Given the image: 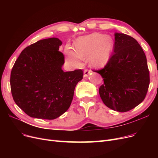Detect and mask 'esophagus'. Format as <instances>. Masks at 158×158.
Wrapping results in <instances>:
<instances>
[{
	"label": "esophagus",
	"instance_id": "esophagus-1",
	"mask_svg": "<svg viewBox=\"0 0 158 158\" xmlns=\"http://www.w3.org/2000/svg\"><path fill=\"white\" fill-rule=\"evenodd\" d=\"M91 73V71L89 70H85L84 71V77L86 78L89 76V74Z\"/></svg>",
	"mask_w": 158,
	"mask_h": 158
}]
</instances>
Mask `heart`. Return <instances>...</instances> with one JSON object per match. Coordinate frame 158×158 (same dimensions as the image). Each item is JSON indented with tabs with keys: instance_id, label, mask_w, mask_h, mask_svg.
Returning a JSON list of instances; mask_svg holds the SVG:
<instances>
[{
	"instance_id": "heart-1",
	"label": "heart",
	"mask_w": 158,
	"mask_h": 158,
	"mask_svg": "<svg viewBox=\"0 0 158 158\" xmlns=\"http://www.w3.org/2000/svg\"><path fill=\"white\" fill-rule=\"evenodd\" d=\"M113 49V40L108 35L92 33L78 37L75 49L66 47L64 53L69 63L74 66H80L81 60L88 56L89 64L95 68L106 65L110 59Z\"/></svg>"
}]
</instances>
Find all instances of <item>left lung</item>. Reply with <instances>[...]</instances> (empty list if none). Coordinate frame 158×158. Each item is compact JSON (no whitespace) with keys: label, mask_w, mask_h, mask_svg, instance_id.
<instances>
[{"label":"left lung","mask_w":158,"mask_h":158,"mask_svg":"<svg viewBox=\"0 0 158 158\" xmlns=\"http://www.w3.org/2000/svg\"><path fill=\"white\" fill-rule=\"evenodd\" d=\"M94 72L103 78L99 93L107 107L127 112L144 99L150 74L144 52L135 38L114 33L113 56L103 69Z\"/></svg>","instance_id":"8db88e82"}]
</instances>
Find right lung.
I'll use <instances>...</instances> for the list:
<instances>
[{
  "instance_id": "1",
  "label": "right lung",
  "mask_w": 158,
  "mask_h": 158,
  "mask_svg": "<svg viewBox=\"0 0 158 158\" xmlns=\"http://www.w3.org/2000/svg\"><path fill=\"white\" fill-rule=\"evenodd\" d=\"M56 37L37 41L27 47L11 71L10 87L14 102L31 117L56 118L67 111L82 70L64 72V55Z\"/></svg>"
}]
</instances>
